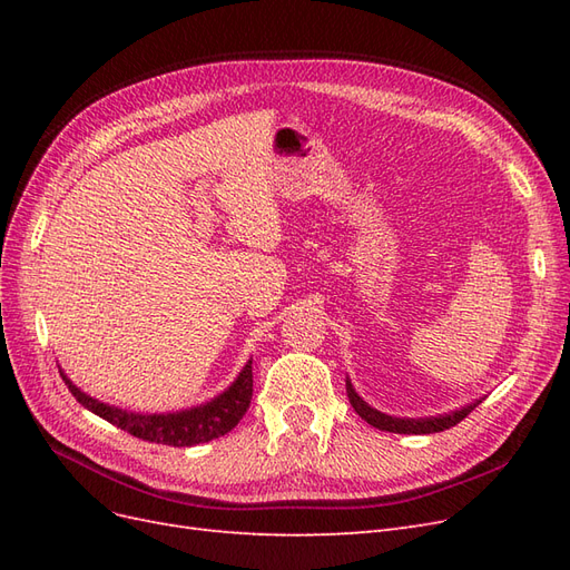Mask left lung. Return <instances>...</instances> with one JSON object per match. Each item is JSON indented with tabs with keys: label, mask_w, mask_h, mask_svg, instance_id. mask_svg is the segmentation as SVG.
<instances>
[{
	"label": "left lung",
	"mask_w": 570,
	"mask_h": 570,
	"mask_svg": "<svg viewBox=\"0 0 570 570\" xmlns=\"http://www.w3.org/2000/svg\"><path fill=\"white\" fill-rule=\"evenodd\" d=\"M347 396L350 402L354 406V411L358 413L361 419H364L368 425L377 428V430H387V433H404V435H428V433H442V430H450L452 425L461 423L469 413L480 404L473 402L469 406H463L459 411H452V413H444V416H430V419H394V416H387V413H381L371 409L361 396L354 392L352 383L347 381Z\"/></svg>",
	"instance_id": "1"
}]
</instances>
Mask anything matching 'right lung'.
I'll return each instance as SVG.
<instances>
[{
    "instance_id": "add662e5",
    "label": "right lung",
    "mask_w": 570,
    "mask_h": 570,
    "mask_svg": "<svg viewBox=\"0 0 570 570\" xmlns=\"http://www.w3.org/2000/svg\"><path fill=\"white\" fill-rule=\"evenodd\" d=\"M61 377L85 409H90L92 413L109 421L111 425L126 430V433H130L132 438L168 444V446H193V444L209 442L230 433V430L239 423V419L247 413L252 392H254L252 361H249L245 371L239 373L237 381L209 404H202L197 409H187L178 413H154V416H145V413H130L124 409H114L105 402H97L90 394L80 392L63 373Z\"/></svg>"
}]
</instances>
